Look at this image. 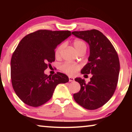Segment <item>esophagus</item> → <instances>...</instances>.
<instances>
[{"label": "esophagus", "instance_id": "1", "mask_svg": "<svg viewBox=\"0 0 132 132\" xmlns=\"http://www.w3.org/2000/svg\"><path fill=\"white\" fill-rule=\"evenodd\" d=\"M69 81L70 82H71V81H73L75 80V79L73 77H70V76H69Z\"/></svg>", "mask_w": 132, "mask_h": 132}]
</instances>
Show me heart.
<instances>
[{
  "mask_svg": "<svg viewBox=\"0 0 132 132\" xmlns=\"http://www.w3.org/2000/svg\"><path fill=\"white\" fill-rule=\"evenodd\" d=\"M73 45L75 50H76L78 53H80L82 51H86L87 49V46L85 42L80 39H75L73 42ZM63 44L59 45L56 48L55 51V56L56 57H59L61 56V53L62 50L63 48ZM81 66L79 64L75 63H69V62H66L62 64L61 66V69L66 74L69 75L73 76L75 75L78 71L80 70Z\"/></svg>",
  "mask_w": 132,
  "mask_h": 132,
  "instance_id": "b5f03b06",
  "label": "heart"
}]
</instances>
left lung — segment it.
<instances>
[{
  "label": "left lung",
  "mask_w": 132,
  "mask_h": 132,
  "mask_svg": "<svg viewBox=\"0 0 132 132\" xmlns=\"http://www.w3.org/2000/svg\"><path fill=\"white\" fill-rule=\"evenodd\" d=\"M71 33L88 44V62L81 73L93 75L87 84L84 79L76 78L81 88L73 98L80 106L94 110L105 104L114 94L120 70L119 57L110 41L100 31L94 29Z\"/></svg>",
  "instance_id": "8db88e82"
}]
</instances>
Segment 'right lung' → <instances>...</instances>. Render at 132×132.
<instances>
[{
  "label": "right lung",
  "instance_id": "right-lung-1",
  "mask_svg": "<svg viewBox=\"0 0 132 132\" xmlns=\"http://www.w3.org/2000/svg\"><path fill=\"white\" fill-rule=\"evenodd\" d=\"M70 35V31L39 30L20 42L11 59V79L15 94L24 103L41 106L52 97L57 84L69 81L63 73L48 76L44 70L55 61L57 45Z\"/></svg>",
  "mask_w": 132,
  "mask_h": 132
}]
</instances>
